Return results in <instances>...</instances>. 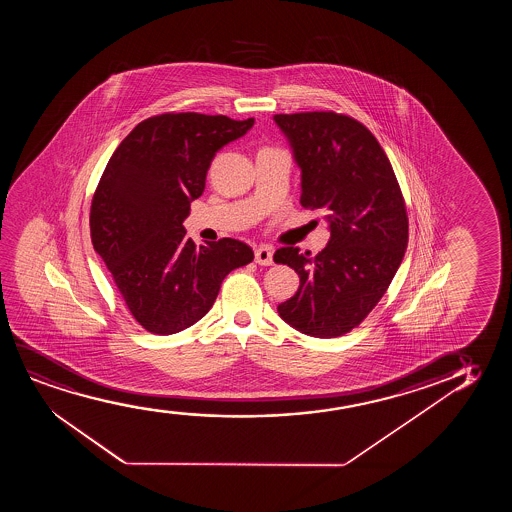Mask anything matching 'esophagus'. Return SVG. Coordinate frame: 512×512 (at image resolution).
I'll return each mask as SVG.
<instances>
[{"label":"esophagus","instance_id":"1","mask_svg":"<svg viewBox=\"0 0 512 512\" xmlns=\"http://www.w3.org/2000/svg\"><path fill=\"white\" fill-rule=\"evenodd\" d=\"M255 262L259 266H271L273 264V248L267 245L259 246L255 250Z\"/></svg>","mask_w":512,"mask_h":512}]
</instances>
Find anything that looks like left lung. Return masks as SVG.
<instances>
[{
	"label": "left lung",
	"instance_id": "left-lung-1",
	"mask_svg": "<svg viewBox=\"0 0 512 512\" xmlns=\"http://www.w3.org/2000/svg\"><path fill=\"white\" fill-rule=\"evenodd\" d=\"M302 169L301 204L330 224L322 252L283 246L276 264L301 278L281 318L313 337H339L364 322L392 283L409 239L406 201L385 150L344 113L274 115Z\"/></svg>",
	"mask_w": 512,
	"mask_h": 512
}]
</instances>
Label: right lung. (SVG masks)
Here are the masks:
<instances>
[{
    "label": "right lung",
    "mask_w": 512,
    "mask_h": 512,
    "mask_svg": "<svg viewBox=\"0 0 512 512\" xmlns=\"http://www.w3.org/2000/svg\"><path fill=\"white\" fill-rule=\"evenodd\" d=\"M255 119L166 112L140 122L106 164L91 203L94 250L143 329L169 336L210 311L225 276L253 260L238 239L196 246L183 220L220 148Z\"/></svg>",
    "instance_id": "add662e5"
}]
</instances>
